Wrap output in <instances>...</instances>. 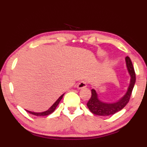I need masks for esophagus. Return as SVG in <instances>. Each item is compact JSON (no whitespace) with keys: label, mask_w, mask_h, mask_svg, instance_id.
Returning <instances> with one entry per match:
<instances>
[{"label":"esophagus","mask_w":147,"mask_h":147,"mask_svg":"<svg viewBox=\"0 0 147 147\" xmlns=\"http://www.w3.org/2000/svg\"><path fill=\"white\" fill-rule=\"evenodd\" d=\"M87 86V82L86 81H81L79 83L78 85H77V88L78 89H81V88H84Z\"/></svg>","instance_id":"esophagus-1"}]
</instances>
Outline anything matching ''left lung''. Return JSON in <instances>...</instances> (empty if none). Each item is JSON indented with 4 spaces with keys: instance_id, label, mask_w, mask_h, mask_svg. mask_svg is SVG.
<instances>
[{
    "instance_id": "left-lung-1",
    "label": "left lung",
    "mask_w": 147,
    "mask_h": 147,
    "mask_svg": "<svg viewBox=\"0 0 147 147\" xmlns=\"http://www.w3.org/2000/svg\"><path fill=\"white\" fill-rule=\"evenodd\" d=\"M125 59H126L127 69L131 77L126 94L119 101L114 103H107V102L100 101L98 99L96 91L92 89L91 97L88 100L87 105L90 112L98 116H112L124 108L129 101L131 95L136 83V72L130 58L129 57H126Z\"/></svg>"
}]
</instances>
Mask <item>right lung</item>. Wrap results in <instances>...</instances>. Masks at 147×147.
Masks as SVG:
<instances>
[{"instance_id":"1","label":"right lung","mask_w":147,"mask_h":147,"mask_svg":"<svg viewBox=\"0 0 147 147\" xmlns=\"http://www.w3.org/2000/svg\"><path fill=\"white\" fill-rule=\"evenodd\" d=\"M63 94L61 95V96H60L59 98H58V99L56 100L55 102V103L53 104V105L51 106V107H50V108H49V109H48V110H47V111H46V112H40V113H37V112H30V111H27V110H26V112H29V114H33V115H35V116H47V115H49V114H52V113L54 111H55V109H56L57 106L58 105V104L59 103L60 100H61V98H63Z\"/></svg>"}]
</instances>
